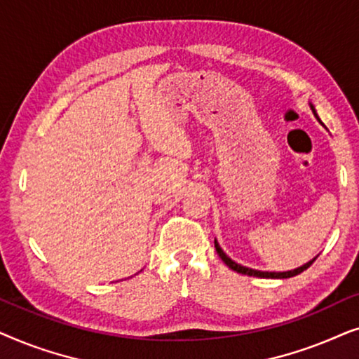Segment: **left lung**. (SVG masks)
<instances>
[{"mask_svg":"<svg viewBox=\"0 0 359 359\" xmlns=\"http://www.w3.org/2000/svg\"><path fill=\"white\" fill-rule=\"evenodd\" d=\"M309 106H311V109H312V112H313V116L317 117V121L320 122V119H318V116H317L316 107H313L312 102H309ZM320 124H322V122H320ZM322 126H323V124H322ZM214 245H215V252L219 253V257L222 258V262H224L225 264H227V266H229L230 269H233V271H237V273H240V274H247V276H253V278H264V279H287V278L296 276V274H301L302 271H306V269H307L309 266H311V264L317 259V257H316V258H312L311 262H307L306 264H302V266H299V268H296V269H291V271H259V269H253V268L243 266V264L235 263L233 259L230 258L229 255L225 253L222 248H220V245H219L217 240H214Z\"/></svg>","mask_w":359,"mask_h":359,"instance_id":"obj_1","label":"left lung"}]
</instances>
